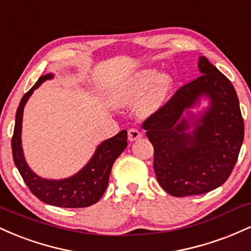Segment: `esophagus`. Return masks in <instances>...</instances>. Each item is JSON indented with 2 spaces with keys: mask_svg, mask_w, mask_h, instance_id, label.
<instances>
[{
  "mask_svg": "<svg viewBox=\"0 0 251 251\" xmlns=\"http://www.w3.org/2000/svg\"><path fill=\"white\" fill-rule=\"evenodd\" d=\"M127 134H128L129 142H134V140L139 139V138L143 137L142 132H140L138 128H129L127 131Z\"/></svg>",
  "mask_w": 251,
  "mask_h": 251,
  "instance_id": "obj_1",
  "label": "esophagus"
}]
</instances>
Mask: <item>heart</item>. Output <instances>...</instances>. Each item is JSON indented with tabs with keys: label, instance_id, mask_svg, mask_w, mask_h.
Instances as JSON below:
<instances>
[{
	"label": "heart",
	"instance_id": "b5f03b06",
	"mask_svg": "<svg viewBox=\"0 0 251 251\" xmlns=\"http://www.w3.org/2000/svg\"><path fill=\"white\" fill-rule=\"evenodd\" d=\"M155 71L146 70L135 74L133 77L128 80L127 83L122 88L118 94V102L129 103L142 97L143 92L148 87L145 97L142 102V109L146 113L153 112L165 102L170 92L174 87V77L169 74H159L155 76Z\"/></svg>",
	"mask_w": 251,
	"mask_h": 251
}]
</instances>
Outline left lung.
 <instances>
[{
	"label": "left lung",
	"instance_id": "obj_1",
	"mask_svg": "<svg viewBox=\"0 0 251 251\" xmlns=\"http://www.w3.org/2000/svg\"><path fill=\"white\" fill-rule=\"evenodd\" d=\"M201 75L181 86L143 128L153 145V169L158 183L175 197L206 194L231 175L244 138V123L237 94L230 80L206 57L198 61ZM209 96L212 106L186 134L182 111Z\"/></svg>",
	"mask_w": 251,
	"mask_h": 251
}]
</instances>
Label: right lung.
<instances>
[{"label": "right lung", "instance_id": "right-lung-1", "mask_svg": "<svg viewBox=\"0 0 251 251\" xmlns=\"http://www.w3.org/2000/svg\"><path fill=\"white\" fill-rule=\"evenodd\" d=\"M48 79H51V74L40 77L35 85L22 97L17 107L15 127L11 137L14 163L31 194L43 203L59 208H87L96 204L107 188L112 166L127 146V132L124 129L98 146L89 163L73 177L62 180H48L37 177L27 165L22 152V114L25 102L34 89Z\"/></svg>", "mask_w": 251, "mask_h": 251}]
</instances>
